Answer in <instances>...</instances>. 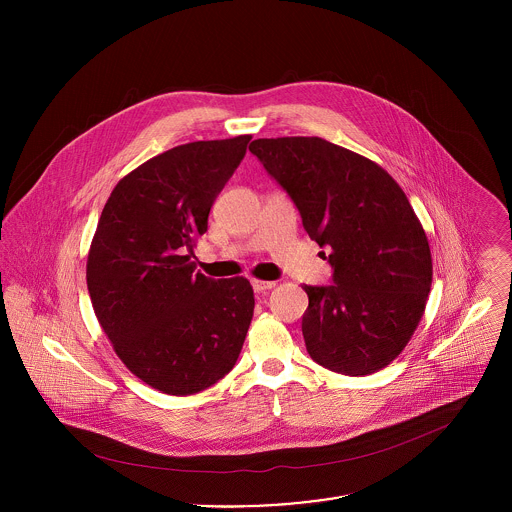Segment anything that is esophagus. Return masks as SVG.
Listing matches in <instances>:
<instances>
[{"label":"esophagus","instance_id":"obj_1","mask_svg":"<svg viewBox=\"0 0 512 512\" xmlns=\"http://www.w3.org/2000/svg\"><path fill=\"white\" fill-rule=\"evenodd\" d=\"M276 286V282H266V280H252V288H254V292L262 293L268 292V290H272Z\"/></svg>","mask_w":512,"mask_h":512}]
</instances>
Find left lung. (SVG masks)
Returning a JSON list of instances; mask_svg holds the SVG:
<instances>
[{"label":"left lung","mask_w":512,"mask_h":512,"mask_svg":"<svg viewBox=\"0 0 512 512\" xmlns=\"http://www.w3.org/2000/svg\"><path fill=\"white\" fill-rule=\"evenodd\" d=\"M250 151L292 197L309 238L331 248L333 284L303 286L309 357L349 376L390 365L432 288L428 236L406 193L378 163L321 138H262Z\"/></svg>","instance_id":"1"}]
</instances>
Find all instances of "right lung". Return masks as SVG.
Masks as SVG:
<instances>
[{
	"label": "right lung",
	"instance_id": "obj_1",
	"mask_svg": "<svg viewBox=\"0 0 512 512\" xmlns=\"http://www.w3.org/2000/svg\"><path fill=\"white\" fill-rule=\"evenodd\" d=\"M252 136L191 142L122 177L98 220L86 286L120 361L151 388L197 394L236 365L252 313L246 278L195 272L193 246Z\"/></svg>",
	"mask_w": 512,
	"mask_h": 512
}]
</instances>
